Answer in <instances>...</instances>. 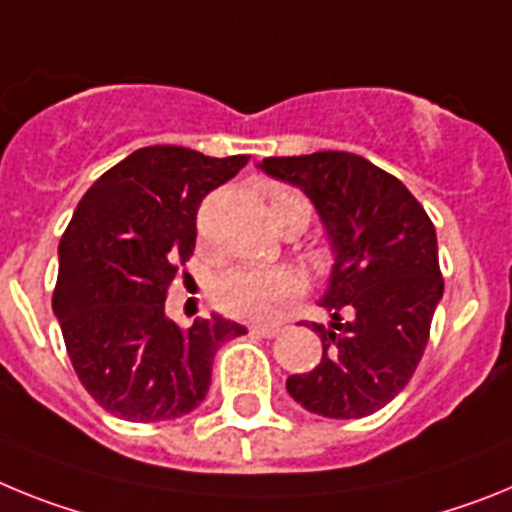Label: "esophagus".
<instances>
[{"label": "esophagus", "mask_w": 512, "mask_h": 512, "mask_svg": "<svg viewBox=\"0 0 512 512\" xmlns=\"http://www.w3.org/2000/svg\"><path fill=\"white\" fill-rule=\"evenodd\" d=\"M250 332L260 337H275L278 332H281V327H278V324H252Z\"/></svg>", "instance_id": "esophagus-1"}]
</instances>
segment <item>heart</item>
<instances>
[{"label": "heart", "instance_id": "1", "mask_svg": "<svg viewBox=\"0 0 512 512\" xmlns=\"http://www.w3.org/2000/svg\"><path fill=\"white\" fill-rule=\"evenodd\" d=\"M275 226L283 221H299L301 229L309 224L311 206L301 190L281 182L265 188ZM299 273L291 268H234L221 275L213 286V301L221 311L239 319H270L288 301L301 293Z\"/></svg>", "mask_w": 512, "mask_h": 512}]
</instances>
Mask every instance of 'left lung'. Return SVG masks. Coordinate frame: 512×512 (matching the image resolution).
Returning <instances> with one entry per match:
<instances>
[{
    "mask_svg": "<svg viewBox=\"0 0 512 512\" xmlns=\"http://www.w3.org/2000/svg\"><path fill=\"white\" fill-rule=\"evenodd\" d=\"M262 170L304 190L332 239L335 265L314 324L322 361L288 376L304 410L335 420L379 412L412 379L443 296L435 226L389 172L350 151L268 157Z\"/></svg>",
    "mask_w": 512,
    "mask_h": 512,
    "instance_id": "obj_1",
    "label": "left lung"
}]
</instances>
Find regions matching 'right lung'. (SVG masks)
<instances>
[{
	"label": "right lung",
	"mask_w": 512,
	"mask_h": 512,
	"mask_svg": "<svg viewBox=\"0 0 512 512\" xmlns=\"http://www.w3.org/2000/svg\"><path fill=\"white\" fill-rule=\"evenodd\" d=\"M247 164L144 146L95 180L59 244L53 311L90 397L110 415L164 422L206 399L213 358L242 324L211 314L180 330L164 301L193 257L203 198Z\"/></svg>",
	"instance_id": "1"
}]
</instances>
